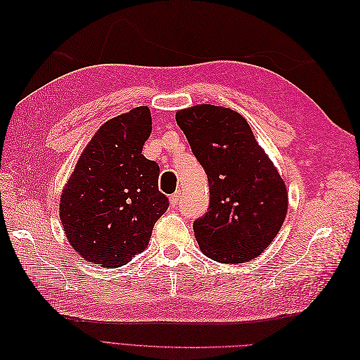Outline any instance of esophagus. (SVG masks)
<instances>
[{"label":"esophagus","instance_id":"34e87169","mask_svg":"<svg viewBox=\"0 0 360 360\" xmlns=\"http://www.w3.org/2000/svg\"><path fill=\"white\" fill-rule=\"evenodd\" d=\"M179 201H180V192L172 193L171 197H169V202H171V207H176V205L179 204Z\"/></svg>","mask_w":360,"mask_h":360}]
</instances>
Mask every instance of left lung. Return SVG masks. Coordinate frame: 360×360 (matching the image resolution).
<instances>
[{
	"instance_id": "1",
	"label": "left lung",
	"mask_w": 360,
	"mask_h": 360,
	"mask_svg": "<svg viewBox=\"0 0 360 360\" xmlns=\"http://www.w3.org/2000/svg\"><path fill=\"white\" fill-rule=\"evenodd\" d=\"M176 120L209 180V209L193 222L202 254L230 264L257 258L287 216L284 180L245 117L230 108L195 105Z\"/></svg>"
}]
</instances>
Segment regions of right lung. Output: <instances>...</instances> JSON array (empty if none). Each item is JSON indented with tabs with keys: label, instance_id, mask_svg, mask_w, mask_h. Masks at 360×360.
Segmentation results:
<instances>
[{
	"label": "right lung",
	"instance_id": "add662e5",
	"mask_svg": "<svg viewBox=\"0 0 360 360\" xmlns=\"http://www.w3.org/2000/svg\"><path fill=\"white\" fill-rule=\"evenodd\" d=\"M151 132L147 106L106 122L82 151L60 200V219L76 252L114 269L147 248L168 209L159 165L143 155Z\"/></svg>",
	"mask_w": 360,
	"mask_h": 360
}]
</instances>
